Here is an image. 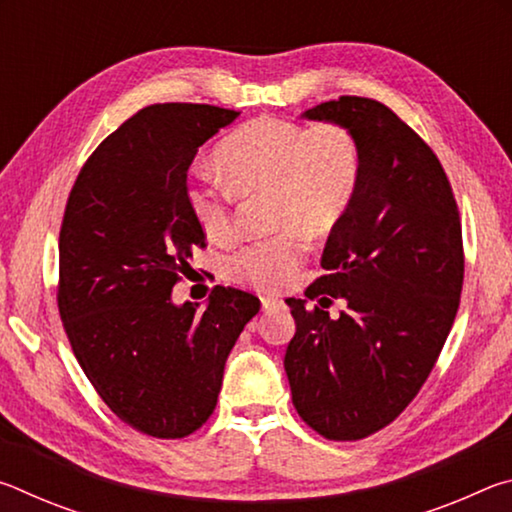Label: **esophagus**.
Here are the masks:
<instances>
[{
	"instance_id": "34e87169",
	"label": "esophagus",
	"mask_w": 512,
	"mask_h": 512,
	"mask_svg": "<svg viewBox=\"0 0 512 512\" xmlns=\"http://www.w3.org/2000/svg\"><path fill=\"white\" fill-rule=\"evenodd\" d=\"M282 307V300L271 298V296H264L262 298V309L264 311H271V309H280Z\"/></svg>"
}]
</instances>
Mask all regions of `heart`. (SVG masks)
Instances as JSON below:
<instances>
[{
  "mask_svg": "<svg viewBox=\"0 0 512 512\" xmlns=\"http://www.w3.org/2000/svg\"><path fill=\"white\" fill-rule=\"evenodd\" d=\"M225 183L194 173L185 189L189 214L210 241L237 235L239 196L268 194L275 235L253 241L228 259L232 280L257 291H280L305 259V235L327 237L348 216L363 178V151L339 121L314 126L282 117L246 121L216 146Z\"/></svg>",
  "mask_w": 512,
  "mask_h": 512,
  "instance_id": "heart-1",
  "label": "heart"
}]
</instances>
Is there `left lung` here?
Returning a JSON list of instances; mask_svg holds the SVG:
<instances>
[{
	"label": "left lung",
	"instance_id": "1",
	"mask_svg": "<svg viewBox=\"0 0 512 512\" xmlns=\"http://www.w3.org/2000/svg\"><path fill=\"white\" fill-rule=\"evenodd\" d=\"M307 119L352 128L363 151L359 194L305 291L345 298L323 307L289 298L296 334L284 354L293 406L327 440L384 429L420 393L454 325L465 257L458 205L443 164L422 137L375 99L339 97ZM332 302V300H329Z\"/></svg>",
	"mask_w": 512,
	"mask_h": 512
}]
</instances>
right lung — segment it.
<instances>
[{
	"label": "right lung",
	"mask_w": 512,
	"mask_h": 512,
	"mask_svg": "<svg viewBox=\"0 0 512 512\" xmlns=\"http://www.w3.org/2000/svg\"><path fill=\"white\" fill-rule=\"evenodd\" d=\"M237 110L155 103L108 135L69 192L58 239V311L85 377L121 422L185 438L214 413L230 350L259 298L219 287L198 311L171 291L205 235L185 201L198 146Z\"/></svg>",
	"instance_id": "right-lung-1"
}]
</instances>
